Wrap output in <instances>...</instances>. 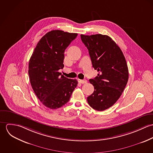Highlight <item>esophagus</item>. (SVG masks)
<instances>
[{"mask_svg": "<svg viewBox=\"0 0 153 153\" xmlns=\"http://www.w3.org/2000/svg\"><path fill=\"white\" fill-rule=\"evenodd\" d=\"M78 82L80 83V84H86L87 82V81L86 79H83V80H81V79H78Z\"/></svg>", "mask_w": 153, "mask_h": 153, "instance_id": "esophagus-1", "label": "esophagus"}]
</instances>
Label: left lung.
I'll list each match as a JSON object with an SVG mask.
<instances>
[{
	"instance_id": "8db88e82",
	"label": "left lung",
	"mask_w": 153,
	"mask_h": 153,
	"mask_svg": "<svg viewBox=\"0 0 153 153\" xmlns=\"http://www.w3.org/2000/svg\"><path fill=\"white\" fill-rule=\"evenodd\" d=\"M87 48L93 68L98 72L89 82L94 92L88 97V104L97 111L112 106L119 99L128 79V69L124 55L117 44L107 35H81Z\"/></svg>"
}]
</instances>
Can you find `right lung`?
<instances>
[{"mask_svg": "<svg viewBox=\"0 0 153 153\" xmlns=\"http://www.w3.org/2000/svg\"><path fill=\"white\" fill-rule=\"evenodd\" d=\"M78 33L53 30L36 45L29 62L28 74L32 89L44 105L58 109L69 100L76 79H68L59 72L64 66L66 48Z\"/></svg>", "mask_w": 153, "mask_h": 153, "instance_id": "right-lung-1", "label": "right lung"}]
</instances>
